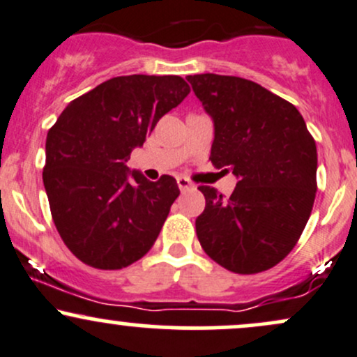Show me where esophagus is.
<instances>
[{
    "label": "esophagus",
    "mask_w": 357,
    "mask_h": 357,
    "mask_svg": "<svg viewBox=\"0 0 357 357\" xmlns=\"http://www.w3.org/2000/svg\"><path fill=\"white\" fill-rule=\"evenodd\" d=\"M178 186L181 191H186V190H190V188H192V183L188 178H183L181 176V178H178Z\"/></svg>",
    "instance_id": "34e87169"
}]
</instances>
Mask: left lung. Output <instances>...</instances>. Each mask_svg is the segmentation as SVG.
Segmentation results:
<instances>
[{
    "label": "left lung",
    "mask_w": 357,
    "mask_h": 357,
    "mask_svg": "<svg viewBox=\"0 0 357 357\" xmlns=\"http://www.w3.org/2000/svg\"><path fill=\"white\" fill-rule=\"evenodd\" d=\"M215 122L210 161L238 178L230 198L199 186L206 206L196 235L206 255L252 275L292 252L312 211L317 149L304 117L282 97L233 75H188Z\"/></svg>",
    "instance_id": "left-lung-1"
}]
</instances>
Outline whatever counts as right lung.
Returning <instances> with one entry per match:
<instances>
[{
  "mask_svg": "<svg viewBox=\"0 0 357 357\" xmlns=\"http://www.w3.org/2000/svg\"><path fill=\"white\" fill-rule=\"evenodd\" d=\"M190 85L178 75L114 77L65 107L47 136L43 184L67 248L93 268L129 267L149 252L179 196L173 176L129 179L127 158Z\"/></svg>",
  "mask_w": 357,
  "mask_h": 357,
  "instance_id": "right-lung-1",
  "label": "right lung"
}]
</instances>
